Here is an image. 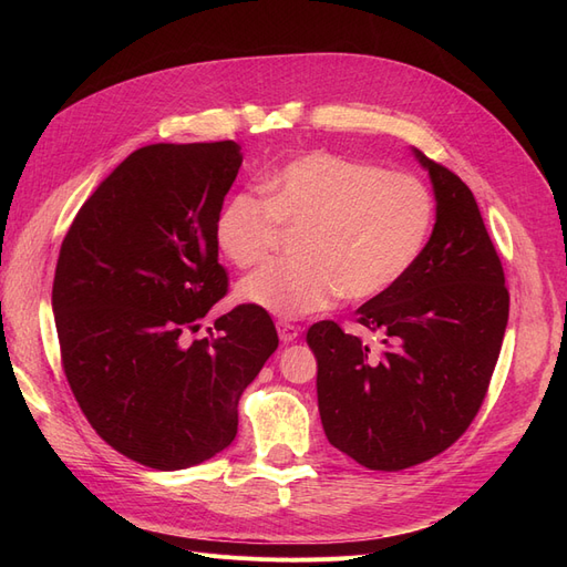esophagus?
<instances>
[{"mask_svg":"<svg viewBox=\"0 0 567 567\" xmlns=\"http://www.w3.org/2000/svg\"><path fill=\"white\" fill-rule=\"evenodd\" d=\"M277 329H279V338H281V342H293V340L300 336V326H296V323L279 321V323H277Z\"/></svg>","mask_w":567,"mask_h":567,"instance_id":"obj_1","label":"esophagus"}]
</instances>
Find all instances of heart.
<instances>
[{
	"label": "heart",
	"instance_id": "heart-1",
	"mask_svg": "<svg viewBox=\"0 0 567 567\" xmlns=\"http://www.w3.org/2000/svg\"><path fill=\"white\" fill-rule=\"evenodd\" d=\"M267 198L231 196L217 217V246L250 267L277 246L284 227H302L298 260H271L238 284V298L296 319L338 296L371 300L419 262L435 225V200L419 177L383 173L329 151L288 161L265 184Z\"/></svg>",
	"mask_w": 567,
	"mask_h": 567
}]
</instances>
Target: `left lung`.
Listing matches in <instances>:
<instances>
[{
    "instance_id": "8db88e82",
    "label": "left lung",
    "mask_w": 567,
    "mask_h": 567,
    "mask_svg": "<svg viewBox=\"0 0 567 567\" xmlns=\"http://www.w3.org/2000/svg\"><path fill=\"white\" fill-rule=\"evenodd\" d=\"M411 151L433 184L435 227L406 277L354 312L383 336L381 350L336 321L307 331L323 433L371 471L416 466L466 433L508 323L502 260L473 192Z\"/></svg>"
}]
</instances>
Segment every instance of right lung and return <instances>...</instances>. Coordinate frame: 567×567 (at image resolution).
Instances as JSON below:
<instances>
[{"label": "right lung", "instance_id": "1", "mask_svg": "<svg viewBox=\"0 0 567 567\" xmlns=\"http://www.w3.org/2000/svg\"><path fill=\"white\" fill-rule=\"evenodd\" d=\"M241 163L236 142L134 151L61 244L51 310L65 379L113 450L158 471L229 447L238 398L279 348L252 305L217 317L210 338L182 340L227 293L215 227Z\"/></svg>", "mask_w": 567, "mask_h": 567}]
</instances>
